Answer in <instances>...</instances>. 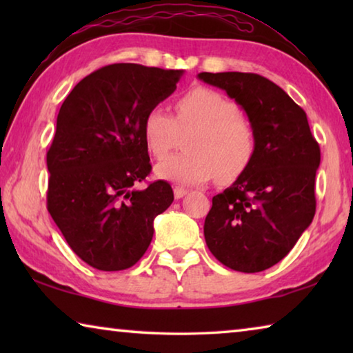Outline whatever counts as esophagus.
Returning a JSON list of instances; mask_svg holds the SVG:
<instances>
[{
    "instance_id": "34e87169",
    "label": "esophagus",
    "mask_w": 353,
    "mask_h": 353,
    "mask_svg": "<svg viewBox=\"0 0 353 353\" xmlns=\"http://www.w3.org/2000/svg\"><path fill=\"white\" fill-rule=\"evenodd\" d=\"M187 193H188L187 188H182V187H176L174 188V198L176 199H182L183 196H187Z\"/></svg>"
}]
</instances>
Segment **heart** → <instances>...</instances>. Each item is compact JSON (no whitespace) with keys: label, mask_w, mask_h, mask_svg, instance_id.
<instances>
[{"label":"heart","mask_w":353,"mask_h":353,"mask_svg":"<svg viewBox=\"0 0 353 353\" xmlns=\"http://www.w3.org/2000/svg\"><path fill=\"white\" fill-rule=\"evenodd\" d=\"M176 117L160 107L143 119V140L148 151L162 160L174 149L181 135L187 151L155 166V176L179 185H201L216 174L232 182L246 172L256 151L254 124L238 105L213 88L196 87L174 105Z\"/></svg>","instance_id":"b5f03b06"}]
</instances>
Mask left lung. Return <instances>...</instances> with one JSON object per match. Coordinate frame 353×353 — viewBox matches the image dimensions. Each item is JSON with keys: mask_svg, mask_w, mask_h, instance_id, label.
Wrapping results in <instances>:
<instances>
[{"mask_svg": "<svg viewBox=\"0 0 353 353\" xmlns=\"http://www.w3.org/2000/svg\"><path fill=\"white\" fill-rule=\"evenodd\" d=\"M198 77L235 99L256 134L246 172L213 196L205 243L230 270L265 271L285 259L312 224L319 145L302 107L266 77L238 71Z\"/></svg>", "mask_w": 353, "mask_h": 353, "instance_id": "left-lung-1", "label": "left lung"}]
</instances>
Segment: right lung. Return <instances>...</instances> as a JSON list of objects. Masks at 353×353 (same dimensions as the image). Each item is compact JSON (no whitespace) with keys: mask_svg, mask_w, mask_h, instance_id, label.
<instances>
[{"mask_svg":"<svg viewBox=\"0 0 353 353\" xmlns=\"http://www.w3.org/2000/svg\"><path fill=\"white\" fill-rule=\"evenodd\" d=\"M183 70L113 63L65 98L46 154L48 212L68 246L99 271L134 266L151 244L154 219L174 201L168 182L134 185L151 172L146 113L176 90Z\"/></svg>","mask_w":353,"mask_h":353,"instance_id":"add662e5","label":"right lung"}]
</instances>
